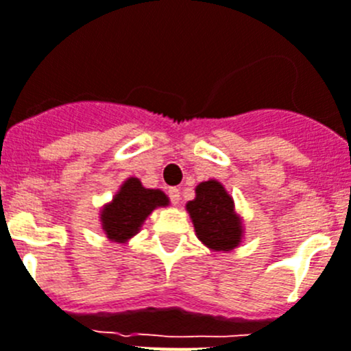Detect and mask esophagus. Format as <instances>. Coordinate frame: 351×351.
Returning a JSON list of instances; mask_svg holds the SVG:
<instances>
[{
	"label": "esophagus",
	"mask_w": 351,
	"mask_h": 351,
	"mask_svg": "<svg viewBox=\"0 0 351 351\" xmlns=\"http://www.w3.org/2000/svg\"><path fill=\"white\" fill-rule=\"evenodd\" d=\"M167 193H169L171 202L175 203V205H178V203H180V189H176V187H171Z\"/></svg>",
	"instance_id": "obj_1"
}]
</instances>
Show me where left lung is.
<instances>
[{"instance_id": "obj_1", "label": "left lung", "mask_w": 351, "mask_h": 351, "mask_svg": "<svg viewBox=\"0 0 351 351\" xmlns=\"http://www.w3.org/2000/svg\"><path fill=\"white\" fill-rule=\"evenodd\" d=\"M196 196L187 202L196 237L210 252L228 253L241 246L244 239V223L235 203L225 185L221 182H199L196 185Z\"/></svg>"}]
</instances>
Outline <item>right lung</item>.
Instances as JSON below:
<instances>
[{"label":"right lung","instance_id":"1","mask_svg":"<svg viewBox=\"0 0 351 351\" xmlns=\"http://www.w3.org/2000/svg\"><path fill=\"white\" fill-rule=\"evenodd\" d=\"M169 198L160 189H146L135 176L126 178L108 203L99 210V223L107 239L126 244L143 228L155 208L167 207Z\"/></svg>","mask_w":351,"mask_h":351}]
</instances>
